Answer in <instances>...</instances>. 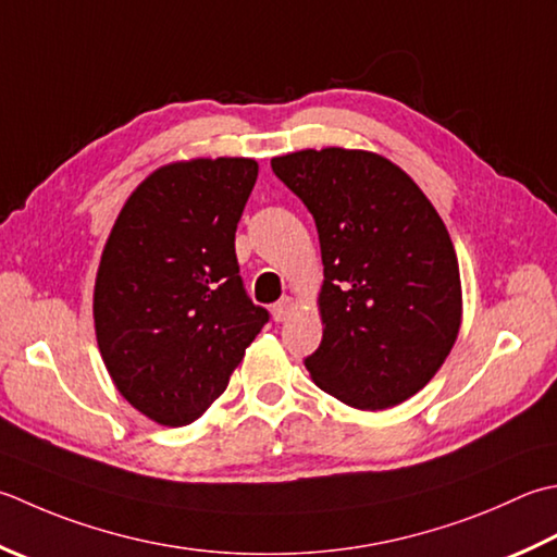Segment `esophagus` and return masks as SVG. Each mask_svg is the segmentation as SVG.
I'll use <instances>...</instances> for the list:
<instances>
[{"label": "esophagus", "mask_w": 557, "mask_h": 557, "mask_svg": "<svg viewBox=\"0 0 557 557\" xmlns=\"http://www.w3.org/2000/svg\"><path fill=\"white\" fill-rule=\"evenodd\" d=\"M292 311H294V299L292 297H282L277 304H272V319H275L277 323L287 321Z\"/></svg>", "instance_id": "34e87169"}]
</instances>
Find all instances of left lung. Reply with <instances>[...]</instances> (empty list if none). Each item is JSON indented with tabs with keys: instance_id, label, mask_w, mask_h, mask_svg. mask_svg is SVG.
<instances>
[{
	"instance_id": "1",
	"label": "left lung",
	"mask_w": 557,
	"mask_h": 557,
	"mask_svg": "<svg viewBox=\"0 0 557 557\" xmlns=\"http://www.w3.org/2000/svg\"><path fill=\"white\" fill-rule=\"evenodd\" d=\"M270 166L319 228L323 337L304 359L315 386L362 410L416 396L461 325L459 260L442 216L372 151L304 149Z\"/></svg>"
}]
</instances>
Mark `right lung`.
<instances>
[{
	"label": "right lung",
	"mask_w": 557,
	"mask_h": 557,
	"mask_svg": "<svg viewBox=\"0 0 557 557\" xmlns=\"http://www.w3.org/2000/svg\"><path fill=\"white\" fill-rule=\"evenodd\" d=\"M256 178L253 159L169 163L129 195L106 242L98 350L129 406L159 424L198 420L270 321L234 248Z\"/></svg>",
	"instance_id": "obj_1"
}]
</instances>
